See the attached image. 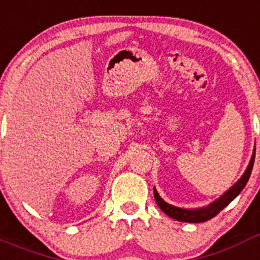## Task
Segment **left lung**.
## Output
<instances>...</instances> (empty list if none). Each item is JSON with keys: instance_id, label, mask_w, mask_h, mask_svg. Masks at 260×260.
Returning a JSON list of instances; mask_svg holds the SVG:
<instances>
[{"instance_id": "obj_1", "label": "left lung", "mask_w": 260, "mask_h": 260, "mask_svg": "<svg viewBox=\"0 0 260 260\" xmlns=\"http://www.w3.org/2000/svg\"><path fill=\"white\" fill-rule=\"evenodd\" d=\"M254 158H255V150L252 152L251 160H250L249 165H247L246 171L242 174L240 180L232 186L231 189L226 192L220 197L219 199H216L215 202L207 206V207L203 208H197V210H186V208H180L176 207V206H172V204H168L167 202H164L161 199V197L157 194L156 189H153V195H155V201L157 203V206L160 207V210L168 215L169 217L174 220H178V221L183 222H204L207 220L215 217L217 213L221 210H224L232 201H233L238 194L243 190V187L246 186L247 181L250 178V174L252 171V165H254Z\"/></svg>"}]
</instances>
